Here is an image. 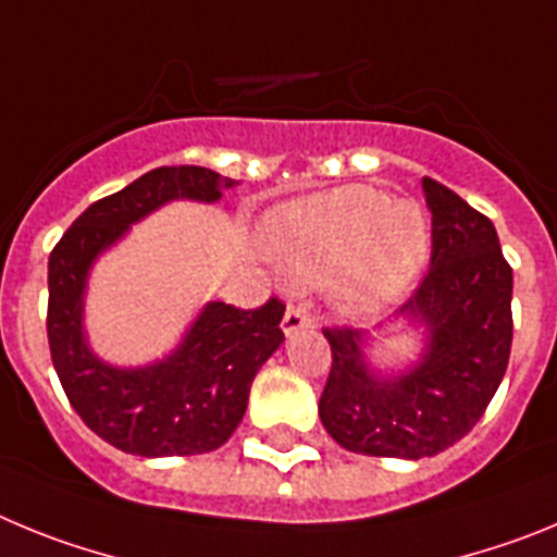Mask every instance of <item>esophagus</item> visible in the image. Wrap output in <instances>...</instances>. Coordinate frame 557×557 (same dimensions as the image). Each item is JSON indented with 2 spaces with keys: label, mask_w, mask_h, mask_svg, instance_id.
Wrapping results in <instances>:
<instances>
[{
  "label": "esophagus",
  "mask_w": 557,
  "mask_h": 557,
  "mask_svg": "<svg viewBox=\"0 0 557 557\" xmlns=\"http://www.w3.org/2000/svg\"><path fill=\"white\" fill-rule=\"evenodd\" d=\"M282 329L284 334H295L301 332V329H314V318L312 312H309L304 304H295V307H289L287 312H284V321H282Z\"/></svg>",
  "instance_id": "obj_1"
}]
</instances>
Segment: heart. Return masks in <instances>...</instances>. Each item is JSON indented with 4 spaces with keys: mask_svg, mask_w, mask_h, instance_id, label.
<instances>
[{
    "mask_svg": "<svg viewBox=\"0 0 557 557\" xmlns=\"http://www.w3.org/2000/svg\"><path fill=\"white\" fill-rule=\"evenodd\" d=\"M275 262L295 284L334 278V301L366 318L416 287L430 259V228L416 203L371 186H339L282 206L268 225Z\"/></svg>",
    "mask_w": 557,
    "mask_h": 557,
    "instance_id": "1",
    "label": "heart"
}]
</instances>
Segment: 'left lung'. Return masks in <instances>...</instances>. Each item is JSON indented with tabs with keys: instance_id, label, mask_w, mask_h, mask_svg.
I'll return each mask as SVG.
<instances>
[{
	"instance_id": "obj_1",
	"label": "left lung",
	"mask_w": 557,
	"mask_h": 557,
	"mask_svg": "<svg viewBox=\"0 0 557 557\" xmlns=\"http://www.w3.org/2000/svg\"><path fill=\"white\" fill-rule=\"evenodd\" d=\"M432 211L430 270L398 309L426 332L421 359L385 376L366 357V332L323 329L332 371L318 401L343 449L421 460L469 435L491 405L513 343V270L494 223L460 195L424 178Z\"/></svg>"
}]
</instances>
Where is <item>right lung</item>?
I'll return each instance as SVG.
<instances>
[{
  "label": "right lung",
  "instance_id": "1",
  "mask_svg": "<svg viewBox=\"0 0 557 557\" xmlns=\"http://www.w3.org/2000/svg\"><path fill=\"white\" fill-rule=\"evenodd\" d=\"M234 181L206 166H159L88 206L49 253L47 337L52 366L83 424L127 455H206L234 435L250 382L282 346L284 304H206L181 346L145 368H113L83 334L88 270L150 211L170 200L214 203Z\"/></svg>",
  "mask_w": 557,
  "mask_h": 557
}]
</instances>
